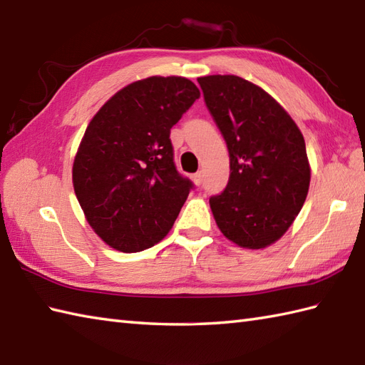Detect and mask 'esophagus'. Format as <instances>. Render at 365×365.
Returning a JSON list of instances; mask_svg holds the SVG:
<instances>
[{
	"mask_svg": "<svg viewBox=\"0 0 365 365\" xmlns=\"http://www.w3.org/2000/svg\"><path fill=\"white\" fill-rule=\"evenodd\" d=\"M192 180H193V182H195V185H201V184H203V173L197 172L195 175L192 176Z\"/></svg>",
	"mask_w": 365,
	"mask_h": 365,
	"instance_id": "obj_1",
	"label": "esophagus"
}]
</instances>
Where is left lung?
<instances>
[{
	"label": "left lung",
	"mask_w": 365,
	"mask_h": 365,
	"mask_svg": "<svg viewBox=\"0 0 365 365\" xmlns=\"http://www.w3.org/2000/svg\"><path fill=\"white\" fill-rule=\"evenodd\" d=\"M206 106L230 151V181L209 205L218 230L242 248L284 236L311 181L303 134L264 88L234 75L198 78Z\"/></svg>",
	"instance_id": "left-lung-1"
}]
</instances>
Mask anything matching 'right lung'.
<instances>
[{"instance_id": "obj_1", "label": "right lung", "mask_w": 365, "mask_h": 365, "mask_svg": "<svg viewBox=\"0 0 365 365\" xmlns=\"http://www.w3.org/2000/svg\"><path fill=\"white\" fill-rule=\"evenodd\" d=\"M198 98L187 78L150 76L110 96L91 120L73 162V187L109 247L137 253L172 230L193 184L175 167L170 129Z\"/></svg>"}]
</instances>
